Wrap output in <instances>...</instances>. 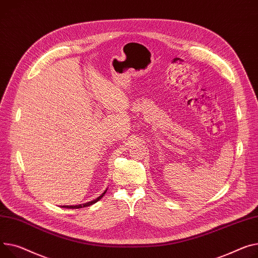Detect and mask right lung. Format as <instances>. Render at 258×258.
<instances>
[{
	"instance_id": "1",
	"label": "right lung",
	"mask_w": 258,
	"mask_h": 258,
	"mask_svg": "<svg viewBox=\"0 0 258 258\" xmlns=\"http://www.w3.org/2000/svg\"><path fill=\"white\" fill-rule=\"evenodd\" d=\"M107 192V191H106ZM106 192L105 193H102L99 197H97L96 199H94V200H92V201H90V202H87V203H85V204H79V205H63L62 208H66V209H81V208H86V207H89V205H92L93 203H95V202H97L99 199H101V197L104 196L105 194H106Z\"/></svg>"
}]
</instances>
